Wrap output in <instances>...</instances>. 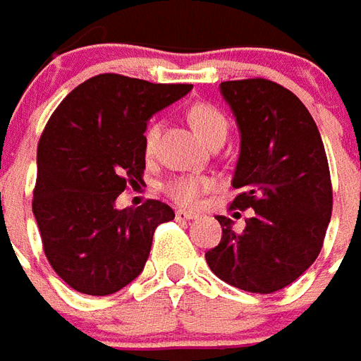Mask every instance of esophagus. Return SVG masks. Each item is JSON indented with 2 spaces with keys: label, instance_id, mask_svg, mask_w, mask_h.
Here are the masks:
<instances>
[{
  "label": "esophagus",
  "instance_id": "obj_1",
  "mask_svg": "<svg viewBox=\"0 0 361 361\" xmlns=\"http://www.w3.org/2000/svg\"><path fill=\"white\" fill-rule=\"evenodd\" d=\"M193 218H197V214L195 212H189V210H176V220L178 221H188V220H193Z\"/></svg>",
  "mask_w": 361,
  "mask_h": 361
}]
</instances>
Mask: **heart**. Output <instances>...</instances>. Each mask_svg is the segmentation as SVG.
<instances>
[{"label":"heart","instance_id":"heart-1","mask_svg":"<svg viewBox=\"0 0 361 361\" xmlns=\"http://www.w3.org/2000/svg\"><path fill=\"white\" fill-rule=\"evenodd\" d=\"M189 122L193 124L197 132L201 133V137L207 141L208 145H212L214 141L226 140L229 132V122L226 114L221 113L220 109L210 103H195L189 109ZM159 132L160 126L157 122L149 124L143 132V153L147 157L157 151V143H159ZM214 185L212 178L202 176V173H183V176H173L166 180L160 189L162 193L170 197L172 201L178 204H185V207H193L199 202L202 195L210 191Z\"/></svg>","mask_w":361,"mask_h":361}]
</instances>
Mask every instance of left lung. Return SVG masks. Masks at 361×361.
<instances>
[{"label":"left lung","mask_w":361,"mask_h":361,"mask_svg":"<svg viewBox=\"0 0 361 361\" xmlns=\"http://www.w3.org/2000/svg\"><path fill=\"white\" fill-rule=\"evenodd\" d=\"M241 130L229 210L248 212L245 229L216 216L221 241L208 268L248 293L269 295L296 281L319 255L333 210L325 147L302 101L266 78L221 82ZM241 212H235L239 218Z\"/></svg>","instance_id":"obj_1"}]
</instances>
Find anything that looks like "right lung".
<instances>
[{
    "label": "right lung",
    "instance_id": "1",
    "mask_svg": "<svg viewBox=\"0 0 361 361\" xmlns=\"http://www.w3.org/2000/svg\"><path fill=\"white\" fill-rule=\"evenodd\" d=\"M191 87L99 74L47 120L32 212L47 260L74 290L105 296L126 287L143 271L154 229L173 220L166 202L147 199L118 210L114 201L143 183L147 120Z\"/></svg>",
    "mask_w": 361,
    "mask_h": 361
}]
</instances>
